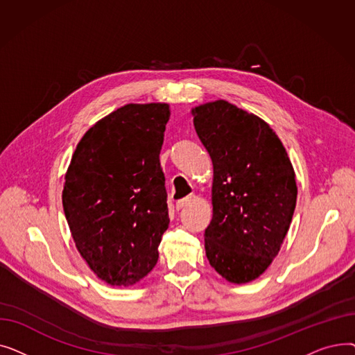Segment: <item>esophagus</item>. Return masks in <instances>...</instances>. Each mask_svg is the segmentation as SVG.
Wrapping results in <instances>:
<instances>
[{
	"mask_svg": "<svg viewBox=\"0 0 355 355\" xmlns=\"http://www.w3.org/2000/svg\"><path fill=\"white\" fill-rule=\"evenodd\" d=\"M190 202H191V197H185V198H182V200L177 201V204H175V209L180 211V210H182L184 207H187Z\"/></svg>",
	"mask_w": 355,
	"mask_h": 355,
	"instance_id": "1",
	"label": "esophagus"
}]
</instances>
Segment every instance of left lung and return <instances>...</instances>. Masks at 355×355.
Here are the masks:
<instances>
[{
    "mask_svg": "<svg viewBox=\"0 0 355 355\" xmlns=\"http://www.w3.org/2000/svg\"><path fill=\"white\" fill-rule=\"evenodd\" d=\"M191 114L213 162L206 256L230 284L252 282L289 230L297 196L292 162L269 123L227 101L198 105Z\"/></svg>",
    "mask_w": 355,
    "mask_h": 355,
    "instance_id": "left-lung-1",
    "label": "left lung"
}]
</instances>
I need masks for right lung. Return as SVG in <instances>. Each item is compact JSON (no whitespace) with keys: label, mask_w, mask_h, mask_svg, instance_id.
<instances>
[{"label":"right lung","mask_w":355,"mask_h":355,"mask_svg":"<svg viewBox=\"0 0 355 355\" xmlns=\"http://www.w3.org/2000/svg\"><path fill=\"white\" fill-rule=\"evenodd\" d=\"M166 103H128L99 119L73 153L63 209L74 245L101 281L139 282L170 225L159 164Z\"/></svg>","instance_id":"1"}]
</instances>
